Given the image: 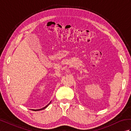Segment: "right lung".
Listing matches in <instances>:
<instances>
[{
	"mask_svg": "<svg viewBox=\"0 0 131 131\" xmlns=\"http://www.w3.org/2000/svg\"><path fill=\"white\" fill-rule=\"evenodd\" d=\"M51 101L49 103V104H48V105H46L45 107H44L41 108H39V109H36V110H35V109H32V110H35V111H39V110H44V109H45V108H46L47 107H48V105H49L50 104H51Z\"/></svg>",
	"mask_w": 131,
	"mask_h": 131,
	"instance_id": "1",
	"label": "right lung"
}]
</instances>
